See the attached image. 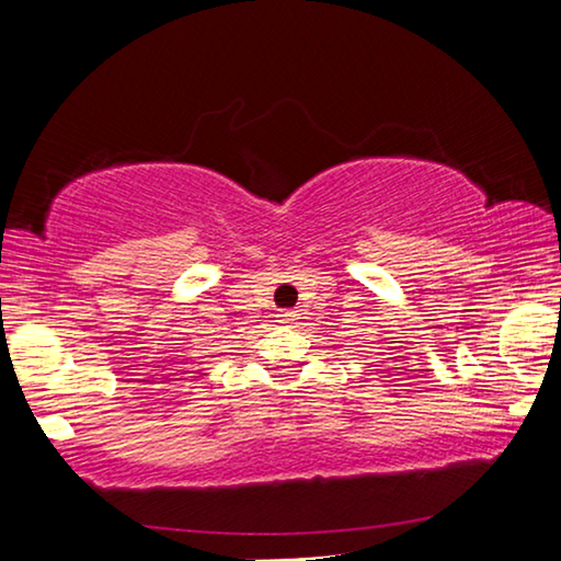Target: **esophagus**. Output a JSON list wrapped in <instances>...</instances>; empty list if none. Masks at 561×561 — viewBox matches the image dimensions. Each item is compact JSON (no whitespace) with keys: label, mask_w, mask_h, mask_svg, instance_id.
<instances>
[{"label":"esophagus","mask_w":561,"mask_h":561,"mask_svg":"<svg viewBox=\"0 0 561 561\" xmlns=\"http://www.w3.org/2000/svg\"><path fill=\"white\" fill-rule=\"evenodd\" d=\"M296 321H298L296 311H280L278 313V323H286V327H288V323H296Z\"/></svg>","instance_id":"1"}]
</instances>
